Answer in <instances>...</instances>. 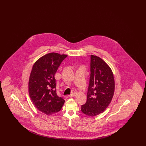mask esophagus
I'll list each match as a JSON object with an SVG mask.
<instances>
[{"label":"esophagus","mask_w":146,"mask_h":146,"mask_svg":"<svg viewBox=\"0 0 146 146\" xmlns=\"http://www.w3.org/2000/svg\"><path fill=\"white\" fill-rule=\"evenodd\" d=\"M76 96V93H72L71 95H68V97H75Z\"/></svg>","instance_id":"1"}]
</instances>
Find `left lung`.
Returning <instances> with one entry per match:
<instances>
[{
    "label": "left lung",
    "instance_id": "obj_1",
    "mask_svg": "<svg viewBox=\"0 0 146 146\" xmlns=\"http://www.w3.org/2000/svg\"><path fill=\"white\" fill-rule=\"evenodd\" d=\"M90 77L87 101L81 106L84 114L95 117L104 112L111 102L115 82L110 67L100 57L91 55Z\"/></svg>",
    "mask_w": 146,
    "mask_h": 146
}]
</instances>
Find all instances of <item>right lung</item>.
Listing matches in <instances>:
<instances>
[{
	"instance_id": "1",
	"label": "right lung",
	"mask_w": 146,
	"mask_h": 146,
	"mask_svg": "<svg viewBox=\"0 0 146 146\" xmlns=\"http://www.w3.org/2000/svg\"><path fill=\"white\" fill-rule=\"evenodd\" d=\"M67 56L56 52L42 56L35 61L30 74L29 97L38 110L47 115L60 111L65 101L57 95L55 74Z\"/></svg>"
}]
</instances>
